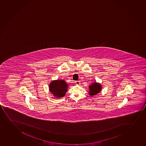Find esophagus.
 Returning a JSON list of instances; mask_svg holds the SVG:
<instances>
[{
    "label": "esophagus",
    "instance_id": "1",
    "mask_svg": "<svg viewBox=\"0 0 146 146\" xmlns=\"http://www.w3.org/2000/svg\"><path fill=\"white\" fill-rule=\"evenodd\" d=\"M76 84L78 85H80V82H79V81H76Z\"/></svg>",
    "mask_w": 146,
    "mask_h": 146
}]
</instances>
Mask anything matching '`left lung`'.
Masks as SVG:
<instances>
[{
	"label": "left lung",
	"mask_w": 146,
	"mask_h": 146,
	"mask_svg": "<svg viewBox=\"0 0 146 146\" xmlns=\"http://www.w3.org/2000/svg\"><path fill=\"white\" fill-rule=\"evenodd\" d=\"M89 94L91 96H96L99 94L102 90V85L98 82H93L89 86Z\"/></svg>",
	"instance_id": "8db88e82"
}]
</instances>
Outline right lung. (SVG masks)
<instances>
[{
    "label": "right lung",
    "instance_id": "add662e5",
    "mask_svg": "<svg viewBox=\"0 0 146 146\" xmlns=\"http://www.w3.org/2000/svg\"><path fill=\"white\" fill-rule=\"evenodd\" d=\"M68 84L63 80H52L49 86V91L55 98H62L66 95Z\"/></svg>",
    "mask_w": 146,
    "mask_h": 146
}]
</instances>
